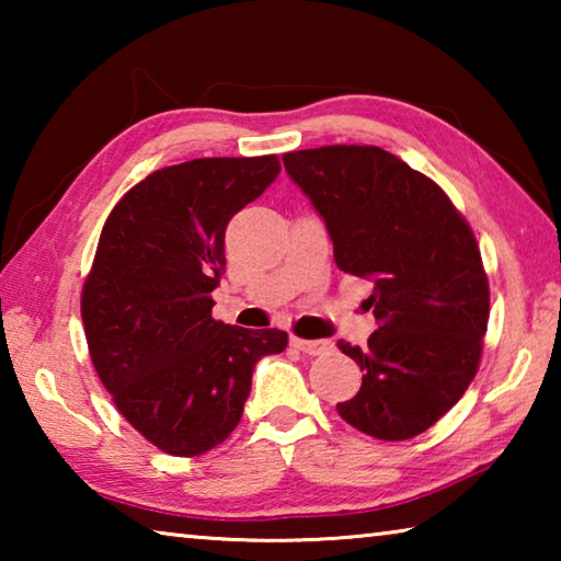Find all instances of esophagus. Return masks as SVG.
I'll list each match as a JSON object with an SVG mask.
<instances>
[{
  "label": "esophagus",
  "instance_id": "1",
  "mask_svg": "<svg viewBox=\"0 0 561 561\" xmlns=\"http://www.w3.org/2000/svg\"><path fill=\"white\" fill-rule=\"evenodd\" d=\"M291 346L299 348L301 354H309V356L327 354V351L331 348L329 341H311V339H299V336H291Z\"/></svg>",
  "mask_w": 561,
  "mask_h": 561
}]
</instances>
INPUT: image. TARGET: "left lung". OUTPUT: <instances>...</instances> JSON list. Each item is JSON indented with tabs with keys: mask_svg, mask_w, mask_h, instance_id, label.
<instances>
[{
	"mask_svg": "<svg viewBox=\"0 0 561 561\" xmlns=\"http://www.w3.org/2000/svg\"><path fill=\"white\" fill-rule=\"evenodd\" d=\"M324 217L341 272L374 282L368 346L339 348L364 371L339 415L378 440L428 431L478 374L490 284L472 227L438 183L376 146L284 153Z\"/></svg>",
	"mask_w": 561,
	"mask_h": 561,
	"instance_id": "left-lung-1",
	"label": "left lung"
}]
</instances>
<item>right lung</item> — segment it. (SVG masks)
I'll use <instances>...</instances> for the list:
<instances>
[{"label": "right lung", "instance_id": "add662e5", "mask_svg": "<svg viewBox=\"0 0 561 561\" xmlns=\"http://www.w3.org/2000/svg\"><path fill=\"white\" fill-rule=\"evenodd\" d=\"M282 170L277 156L195 158L133 185L103 225L81 291L91 364L121 415L158 450L195 458L240 423L254 364L279 329L213 319L225 230Z\"/></svg>", "mask_w": 561, "mask_h": 561}]
</instances>
